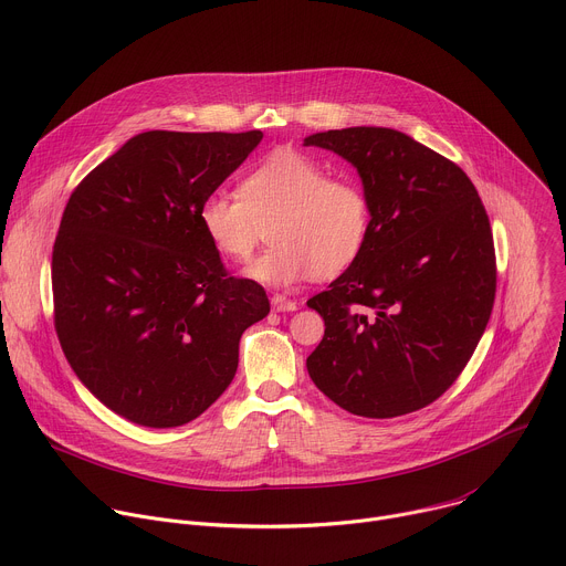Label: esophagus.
<instances>
[{"label":"esophagus","instance_id":"obj_1","mask_svg":"<svg viewBox=\"0 0 566 566\" xmlns=\"http://www.w3.org/2000/svg\"><path fill=\"white\" fill-rule=\"evenodd\" d=\"M271 306H273V311L284 313V311H295V308H297V302H293V300H289V297H284V295H273V297H271Z\"/></svg>","mask_w":566,"mask_h":566}]
</instances>
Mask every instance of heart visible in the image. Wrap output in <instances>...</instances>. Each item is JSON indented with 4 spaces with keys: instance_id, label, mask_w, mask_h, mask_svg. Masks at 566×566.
Instances as JSON below:
<instances>
[{
    "instance_id": "1",
    "label": "heart",
    "mask_w": 566,
    "mask_h": 566,
    "mask_svg": "<svg viewBox=\"0 0 566 566\" xmlns=\"http://www.w3.org/2000/svg\"><path fill=\"white\" fill-rule=\"evenodd\" d=\"M197 219L210 247L230 262H247L269 223L273 244L247 275L284 286L308 275L332 280L349 271L367 247L371 206L356 181L329 179L313 158L277 149L244 175L237 195H206Z\"/></svg>"
}]
</instances>
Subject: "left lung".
Here are the masks:
<instances>
[{
	"instance_id": "obj_1",
	"label": "left lung",
	"mask_w": 566,
	"mask_h": 566,
	"mask_svg": "<svg viewBox=\"0 0 566 566\" xmlns=\"http://www.w3.org/2000/svg\"><path fill=\"white\" fill-rule=\"evenodd\" d=\"M358 170L371 230L356 264L306 304L325 338L306 358L315 387L367 419L437 400L476 349L495 302L491 221L468 175L389 127L304 138Z\"/></svg>"
}]
</instances>
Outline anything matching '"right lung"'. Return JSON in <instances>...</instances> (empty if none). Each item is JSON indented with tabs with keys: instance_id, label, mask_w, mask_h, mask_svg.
<instances>
[{
	"instance_id": "right-lung-1",
	"label": "right lung",
	"mask_w": 566,
	"mask_h": 566,
	"mask_svg": "<svg viewBox=\"0 0 566 566\" xmlns=\"http://www.w3.org/2000/svg\"><path fill=\"white\" fill-rule=\"evenodd\" d=\"M262 132H143L71 192L53 244V319L83 385L118 417L177 428L232 382L266 291L230 277L199 203Z\"/></svg>"
}]
</instances>
